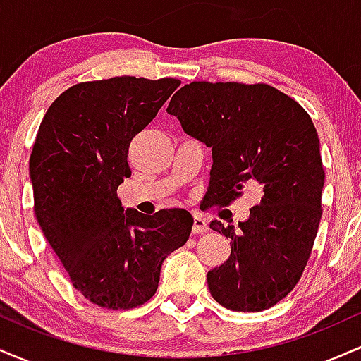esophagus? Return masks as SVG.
<instances>
[{"instance_id": "obj_1", "label": "esophagus", "mask_w": 361, "mask_h": 361, "mask_svg": "<svg viewBox=\"0 0 361 361\" xmlns=\"http://www.w3.org/2000/svg\"><path fill=\"white\" fill-rule=\"evenodd\" d=\"M207 231H209V226H207V222L202 217H198V215H195L192 233L198 234V233H207Z\"/></svg>"}]
</instances>
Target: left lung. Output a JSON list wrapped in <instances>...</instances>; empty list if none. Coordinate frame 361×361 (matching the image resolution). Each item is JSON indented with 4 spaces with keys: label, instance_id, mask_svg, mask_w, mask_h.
<instances>
[{
    "label": "left lung",
    "instance_id": "1",
    "mask_svg": "<svg viewBox=\"0 0 361 361\" xmlns=\"http://www.w3.org/2000/svg\"><path fill=\"white\" fill-rule=\"evenodd\" d=\"M166 111L212 147L209 205H229L244 185L263 190L238 227L210 222L231 239V256L207 273V283L226 309H270L299 281L321 222L324 169L312 120L273 86L243 82L193 81Z\"/></svg>",
    "mask_w": 361,
    "mask_h": 361
}]
</instances>
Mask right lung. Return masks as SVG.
<instances>
[{
	"label": "right lung",
	"mask_w": 361,
	"mask_h": 361,
	"mask_svg": "<svg viewBox=\"0 0 361 361\" xmlns=\"http://www.w3.org/2000/svg\"><path fill=\"white\" fill-rule=\"evenodd\" d=\"M180 86L135 76L74 85L49 106L30 156L35 217L73 287L93 304L134 309L156 293L163 261L188 241L186 210H123L130 140Z\"/></svg>",
	"instance_id": "add662e5"
}]
</instances>
